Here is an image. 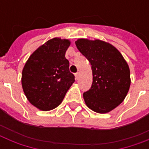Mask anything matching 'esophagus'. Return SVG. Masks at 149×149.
<instances>
[{"label": "esophagus", "mask_w": 149, "mask_h": 149, "mask_svg": "<svg viewBox=\"0 0 149 149\" xmlns=\"http://www.w3.org/2000/svg\"><path fill=\"white\" fill-rule=\"evenodd\" d=\"M75 77H76V79H79V72H77V73L75 74Z\"/></svg>", "instance_id": "34e87169"}]
</instances>
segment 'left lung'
<instances>
[{
	"mask_svg": "<svg viewBox=\"0 0 149 149\" xmlns=\"http://www.w3.org/2000/svg\"><path fill=\"white\" fill-rule=\"evenodd\" d=\"M75 43L90 62L93 72L92 86L84 93L86 106L97 113L110 112L122 103L129 91L127 62L114 46L104 41L79 38Z\"/></svg>",
	"mask_w": 149,
	"mask_h": 149,
	"instance_id": "left-lung-1",
	"label": "left lung"
}]
</instances>
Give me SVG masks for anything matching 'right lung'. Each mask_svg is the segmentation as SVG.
Here are the masks:
<instances>
[{
  "instance_id": "add662e5",
  "label": "right lung",
  "mask_w": 149,
  "mask_h": 149,
  "mask_svg": "<svg viewBox=\"0 0 149 149\" xmlns=\"http://www.w3.org/2000/svg\"><path fill=\"white\" fill-rule=\"evenodd\" d=\"M68 39L54 38L31 54L25 63L22 85L27 99L41 111L56 108L75 81L65 57Z\"/></svg>"
}]
</instances>
